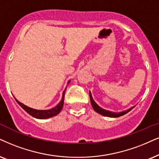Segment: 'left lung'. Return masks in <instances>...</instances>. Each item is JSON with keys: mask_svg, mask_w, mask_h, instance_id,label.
<instances>
[{"mask_svg": "<svg viewBox=\"0 0 159 159\" xmlns=\"http://www.w3.org/2000/svg\"><path fill=\"white\" fill-rule=\"evenodd\" d=\"M89 98H90V101H91L92 106V108H94V111H95L96 112H98V114H102V115L106 116H108V117H118V116H121L122 115H124V114H127L128 112H129L130 110L133 109V108L135 107V106H134V107H131L130 108H129V109L126 110V111L119 112V113H114V112L107 111V110L103 109L102 108H100V106L94 101V100L92 99L91 92H89Z\"/></svg>", "mask_w": 159, "mask_h": 159, "instance_id": "obj_1", "label": "left lung"}]
</instances>
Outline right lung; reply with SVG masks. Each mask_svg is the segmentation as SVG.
<instances>
[{
	"label": "right lung",
	"instance_id": "add662e5",
	"mask_svg": "<svg viewBox=\"0 0 159 159\" xmlns=\"http://www.w3.org/2000/svg\"><path fill=\"white\" fill-rule=\"evenodd\" d=\"M70 81L68 82V84L70 83ZM65 91H66V89L65 91L63 92V95H62V99L61 100V102H60V103L58 104L56 107H54L49 110L34 109V108H29V107H28V106L24 105V104L20 103V102L18 101L17 99H15V100H16V101L17 102V103L19 104V105L21 107L23 108V109L25 110V111L27 112L28 114H29L31 116H34V117H35V118H37V119H47V118H50V117H52V116L57 115V114L61 111L62 108H63V105H64V100H65Z\"/></svg>",
	"mask_w": 159,
	"mask_h": 159
}]
</instances>
